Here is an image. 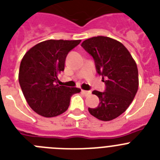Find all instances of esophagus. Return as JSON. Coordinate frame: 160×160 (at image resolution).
<instances>
[{"mask_svg":"<svg viewBox=\"0 0 160 160\" xmlns=\"http://www.w3.org/2000/svg\"><path fill=\"white\" fill-rule=\"evenodd\" d=\"M81 92L85 96H88L91 94V91H86V90H81Z\"/></svg>","mask_w":160,"mask_h":160,"instance_id":"obj_1","label":"esophagus"}]
</instances>
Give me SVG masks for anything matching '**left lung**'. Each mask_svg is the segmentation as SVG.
Here are the masks:
<instances>
[{"mask_svg": "<svg viewBox=\"0 0 160 160\" xmlns=\"http://www.w3.org/2000/svg\"><path fill=\"white\" fill-rule=\"evenodd\" d=\"M94 58L97 72L106 84L103 92L93 91L100 99L96 108H88L92 116L109 121L120 116L133 100L139 87L136 63L124 45L115 39L98 36L81 44Z\"/></svg>", "mask_w": 160, "mask_h": 160, "instance_id": "1", "label": "left lung"}]
</instances>
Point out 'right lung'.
Listing matches in <instances>:
<instances>
[{"instance_id": "add662e5", "label": "right lung", "mask_w": 160, "mask_h": 160, "mask_svg": "<svg viewBox=\"0 0 160 160\" xmlns=\"http://www.w3.org/2000/svg\"><path fill=\"white\" fill-rule=\"evenodd\" d=\"M81 40H48L36 44L23 57L19 70V83L27 103L44 117H54L67 111L70 98L79 93L78 88L57 84L64 70L66 57Z\"/></svg>"}]
</instances>
